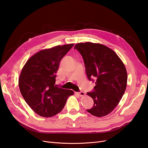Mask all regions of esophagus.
I'll use <instances>...</instances> for the list:
<instances>
[{
	"mask_svg": "<svg viewBox=\"0 0 148 148\" xmlns=\"http://www.w3.org/2000/svg\"><path fill=\"white\" fill-rule=\"evenodd\" d=\"M76 93H77V95H78L79 96H84L85 95V93L83 91L79 92H76Z\"/></svg>",
	"mask_w": 148,
	"mask_h": 148,
	"instance_id": "esophagus-1",
	"label": "esophagus"
}]
</instances>
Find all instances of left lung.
Masks as SVG:
<instances>
[{
    "mask_svg": "<svg viewBox=\"0 0 148 148\" xmlns=\"http://www.w3.org/2000/svg\"><path fill=\"white\" fill-rule=\"evenodd\" d=\"M74 49L81 53L89 80L96 79L92 108L87 110L97 117L109 114L115 108L127 88V72L123 62L112 49L99 43H77Z\"/></svg>",
    "mask_w": 148,
    "mask_h": 148,
    "instance_id": "8db88e82",
    "label": "left lung"
}]
</instances>
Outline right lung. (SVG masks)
Here are the masks:
<instances>
[{
	"mask_svg": "<svg viewBox=\"0 0 148 148\" xmlns=\"http://www.w3.org/2000/svg\"><path fill=\"white\" fill-rule=\"evenodd\" d=\"M74 44L57 46L36 52L26 62L18 85L26 102L38 115L51 117L64 107L72 90L56 87V73L60 60Z\"/></svg>",
	"mask_w": 148,
	"mask_h": 148,
	"instance_id": "add662e5",
	"label": "right lung"
}]
</instances>
